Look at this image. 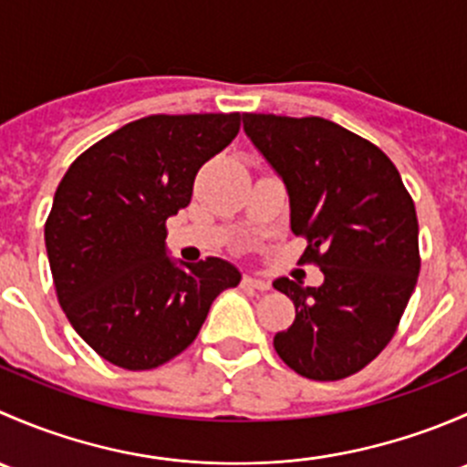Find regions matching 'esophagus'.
<instances>
[{"instance_id":"esophagus-1","label":"esophagus","mask_w":467,"mask_h":467,"mask_svg":"<svg viewBox=\"0 0 467 467\" xmlns=\"http://www.w3.org/2000/svg\"><path fill=\"white\" fill-rule=\"evenodd\" d=\"M244 286H251V289H257V291H266L268 286V282L266 280H262V277H255V275H244Z\"/></svg>"}]
</instances>
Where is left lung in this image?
I'll use <instances>...</instances> for the list:
<instances>
[{"label": "left lung", "instance_id": "8db88e82", "mask_svg": "<svg viewBox=\"0 0 467 467\" xmlns=\"http://www.w3.org/2000/svg\"><path fill=\"white\" fill-rule=\"evenodd\" d=\"M244 130L282 178L300 264L321 286L273 282L296 321L273 338L280 359L317 381L359 373L389 346L420 273L416 205L395 164L368 140L323 117L244 115Z\"/></svg>", "mask_w": 467, "mask_h": 467}]
</instances>
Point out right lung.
Masks as SVG:
<instances>
[{
	"instance_id": "add662e5",
	"label": "right lung",
	"mask_w": 467,
	"mask_h": 467,
	"mask_svg": "<svg viewBox=\"0 0 467 467\" xmlns=\"http://www.w3.org/2000/svg\"><path fill=\"white\" fill-rule=\"evenodd\" d=\"M239 112L150 115L89 146L67 169L45 223L56 296L78 337L110 364L150 370L181 355L242 273L207 257L178 266L167 219L234 140Z\"/></svg>"
}]
</instances>
